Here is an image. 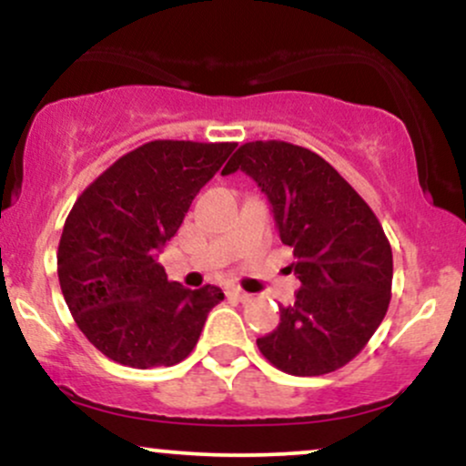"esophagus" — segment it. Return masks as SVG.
<instances>
[{"label":"esophagus","instance_id":"34e87169","mask_svg":"<svg viewBox=\"0 0 466 466\" xmlns=\"http://www.w3.org/2000/svg\"><path fill=\"white\" fill-rule=\"evenodd\" d=\"M226 293H228V298H232V300H238V302H248V300H251L249 293H245L243 289H238V287H229Z\"/></svg>","mask_w":466,"mask_h":466}]
</instances>
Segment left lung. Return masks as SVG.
Instances as JSON below:
<instances>
[{"instance_id": "8db88e82", "label": "left lung", "mask_w": 466, "mask_h": 466, "mask_svg": "<svg viewBox=\"0 0 466 466\" xmlns=\"http://www.w3.org/2000/svg\"><path fill=\"white\" fill-rule=\"evenodd\" d=\"M245 170L271 203L280 240L300 278L296 302L258 337L271 366L319 377L355 360L386 318L392 248L360 192L318 153L282 140L248 142L223 175Z\"/></svg>"}]
</instances>
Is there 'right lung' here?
<instances>
[{
    "label": "right lung",
    "instance_id": "right-lung-1",
    "mask_svg": "<svg viewBox=\"0 0 466 466\" xmlns=\"http://www.w3.org/2000/svg\"><path fill=\"white\" fill-rule=\"evenodd\" d=\"M237 142L153 140L116 159L87 186L63 226L56 271L83 335L129 368L175 366L223 300L215 285L168 280L159 251Z\"/></svg>",
    "mask_w": 466,
    "mask_h": 466
}]
</instances>
